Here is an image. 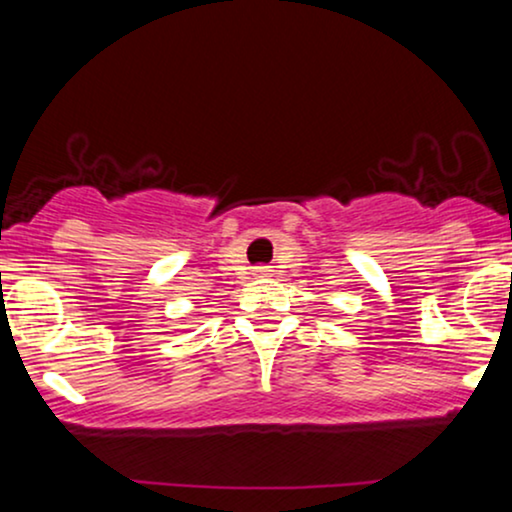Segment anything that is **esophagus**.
Returning a JSON list of instances; mask_svg holds the SVG:
<instances>
[{"label":"esophagus","instance_id":"esophagus-1","mask_svg":"<svg viewBox=\"0 0 512 512\" xmlns=\"http://www.w3.org/2000/svg\"><path fill=\"white\" fill-rule=\"evenodd\" d=\"M257 272H264V267H260V269H257Z\"/></svg>","mask_w":512,"mask_h":512}]
</instances>
